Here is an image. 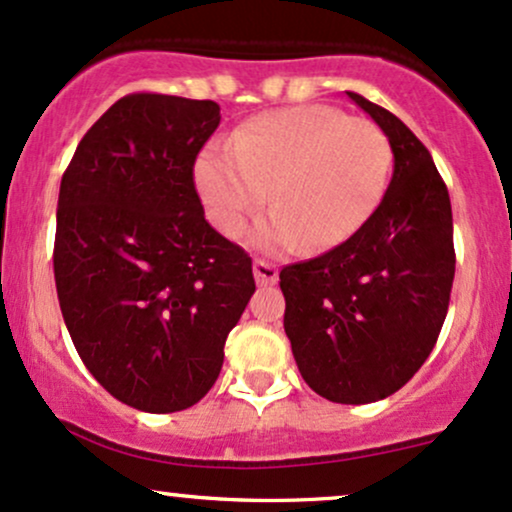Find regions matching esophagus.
<instances>
[{
	"label": "esophagus",
	"instance_id": "obj_1",
	"mask_svg": "<svg viewBox=\"0 0 512 512\" xmlns=\"http://www.w3.org/2000/svg\"><path fill=\"white\" fill-rule=\"evenodd\" d=\"M252 274H255V281L260 286H272L276 284V279H279V269L264 260L252 262Z\"/></svg>",
	"mask_w": 512,
	"mask_h": 512
}]
</instances>
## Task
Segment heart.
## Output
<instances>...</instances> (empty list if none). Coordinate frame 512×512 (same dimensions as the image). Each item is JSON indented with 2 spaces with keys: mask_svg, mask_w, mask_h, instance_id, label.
<instances>
[{
  "mask_svg": "<svg viewBox=\"0 0 512 512\" xmlns=\"http://www.w3.org/2000/svg\"><path fill=\"white\" fill-rule=\"evenodd\" d=\"M392 146L375 122L332 105H298L250 117L195 163L209 221L238 238L262 204L252 243L267 252L342 245L383 202Z\"/></svg>",
  "mask_w": 512,
  "mask_h": 512,
  "instance_id": "b5f03b06",
  "label": "heart"
}]
</instances>
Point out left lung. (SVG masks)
<instances>
[{"instance_id":"obj_1","label":"left lung","mask_w":512,"mask_h":512,"mask_svg":"<svg viewBox=\"0 0 512 512\" xmlns=\"http://www.w3.org/2000/svg\"><path fill=\"white\" fill-rule=\"evenodd\" d=\"M395 156L387 192L346 243L281 269L284 330L320 397L368 404L407 385L448 315L455 279L450 195L436 163L399 117L346 91Z\"/></svg>"}]
</instances>
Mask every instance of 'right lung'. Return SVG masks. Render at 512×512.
<instances>
[{
  "instance_id": "right-lung-1",
  "label": "right lung",
  "mask_w": 512,
  "mask_h": 512,
  "mask_svg": "<svg viewBox=\"0 0 512 512\" xmlns=\"http://www.w3.org/2000/svg\"><path fill=\"white\" fill-rule=\"evenodd\" d=\"M214 101L129 93L76 146L57 202L55 284L84 366L151 414L197 404L255 293L252 260L204 219L195 161Z\"/></svg>"
}]
</instances>
